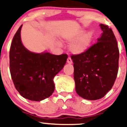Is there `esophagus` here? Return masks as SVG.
<instances>
[{"label": "esophagus", "mask_w": 127, "mask_h": 127, "mask_svg": "<svg viewBox=\"0 0 127 127\" xmlns=\"http://www.w3.org/2000/svg\"><path fill=\"white\" fill-rule=\"evenodd\" d=\"M67 62L68 64H72V60L71 59V58L70 57H68L67 59Z\"/></svg>", "instance_id": "obj_1"}]
</instances>
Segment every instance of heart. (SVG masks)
<instances>
[{"mask_svg": "<svg viewBox=\"0 0 127 127\" xmlns=\"http://www.w3.org/2000/svg\"><path fill=\"white\" fill-rule=\"evenodd\" d=\"M63 39L65 42H71L69 47L71 53L80 55L86 52L91 47L94 39V34L91 31L85 32V30H79L65 35ZM59 44L61 45L60 42Z\"/></svg>", "mask_w": 127, "mask_h": 127, "instance_id": "obj_1", "label": "heart"}]
</instances>
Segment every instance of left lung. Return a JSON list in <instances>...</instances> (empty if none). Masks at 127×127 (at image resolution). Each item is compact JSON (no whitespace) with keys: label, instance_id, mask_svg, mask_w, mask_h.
Returning <instances> with one entry per match:
<instances>
[{"label":"left lung","instance_id":"8db88e82","mask_svg":"<svg viewBox=\"0 0 127 127\" xmlns=\"http://www.w3.org/2000/svg\"><path fill=\"white\" fill-rule=\"evenodd\" d=\"M101 35L82 54L72 56L75 89L87 100L101 99L112 88L118 71L120 53L114 32L100 24Z\"/></svg>","mask_w":127,"mask_h":127}]
</instances>
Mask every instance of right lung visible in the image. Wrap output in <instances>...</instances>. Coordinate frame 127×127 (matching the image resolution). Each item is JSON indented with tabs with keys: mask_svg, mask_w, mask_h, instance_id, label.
I'll return each instance as SVG.
<instances>
[{
	"mask_svg": "<svg viewBox=\"0 0 127 127\" xmlns=\"http://www.w3.org/2000/svg\"><path fill=\"white\" fill-rule=\"evenodd\" d=\"M22 25L13 36L9 52L10 72L15 88L24 98L41 101L54 92V77L63 68L68 56L47 51H30L21 38Z\"/></svg>",
	"mask_w": 127,
	"mask_h": 127,
	"instance_id": "add662e5",
	"label": "right lung"
}]
</instances>
